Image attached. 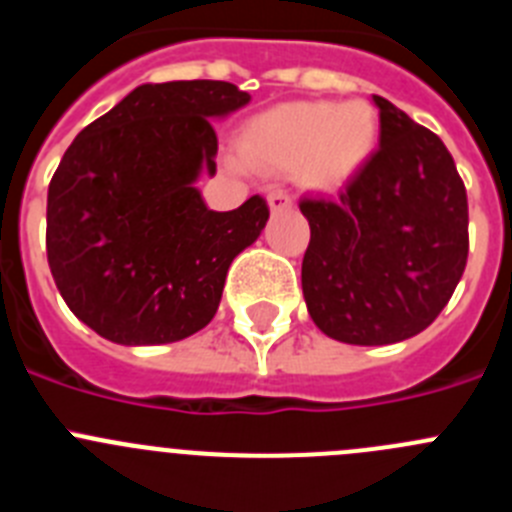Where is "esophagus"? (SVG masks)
Masks as SVG:
<instances>
[{
	"label": "esophagus",
	"mask_w": 512,
	"mask_h": 512,
	"mask_svg": "<svg viewBox=\"0 0 512 512\" xmlns=\"http://www.w3.org/2000/svg\"><path fill=\"white\" fill-rule=\"evenodd\" d=\"M266 203H269L271 213H279V210L292 208V195H287L284 190H274L269 198H266Z\"/></svg>",
	"instance_id": "esophagus-1"
}]
</instances>
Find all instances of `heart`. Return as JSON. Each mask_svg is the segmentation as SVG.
Returning <instances> with one entry per match:
<instances>
[{
    "instance_id": "heart-1",
    "label": "heart",
    "mask_w": 512,
    "mask_h": 512,
    "mask_svg": "<svg viewBox=\"0 0 512 512\" xmlns=\"http://www.w3.org/2000/svg\"><path fill=\"white\" fill-rule=\"evenodd\" d=\"M378 142V114L368 101L281 103L253 116L243 131L238 170H294L309 190L335 192L365 167Z\"/></svg>"
}]
</instances>
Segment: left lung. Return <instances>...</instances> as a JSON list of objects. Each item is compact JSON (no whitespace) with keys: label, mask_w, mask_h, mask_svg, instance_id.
Here are the masks:
<instances>
[{"label":"left lung","mask_w":512,"mask_h":512,"mask_svg":"<svg viewBox=\"0 0 512 512\" xmlns=\"http://www.w3.org/2000/svg\"><path fill=\"white\" fill-rule=\"evenodd\" d=\"M378 152L335 200H302V292L312 322L348 345L409 340L447 307L467 264V192L434 131L373 96Z\"/></svg>","instance_id":"left-lung-1"}]
</instances>
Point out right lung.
<instances>
[{"mask_svg":"<svg viewBox=\"0 0 512 512\" xmlns=\"http://www.w3.org/2000/svg\"><path fill=\"white\" fill-rule=\"evenodd\" d=\"M251 101L225 81L144 83L73 139L48 187V264L70 312L116 345H164L218 312L238 253L264 231L259 195L210 210L223 121Z\"/></svg>","mask_w":512,"mask_h":512,"instance_id":"add662e5","label":"right lung"}]
</instances>
